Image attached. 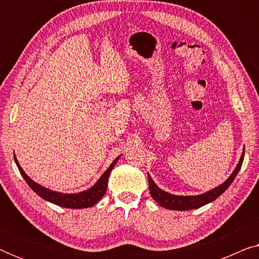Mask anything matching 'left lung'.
Listing matches in <instances>:
<instances>
[{"label":"left lung","mask_w":259,"mask_h":259,"mask_svg":"<svg viewBox=\"0 0 259 259\" xmlns=\"http://www.w3.org/2000/svg\"><path fill=\"white\" fill-rule=\"evenodd\" d=\"M244 160V151L242 157L239 159L238 165L235 168V171L232 172V175L229 177V179L224 182V184L219 185L215 189L208 191V192L200 194V196H175V194H169L165 191L159 189V187L155 185L153 180L148 175V184H150V193L153 199L157 201L159 205L164 206L165 208H168V210H178V211H186V210H193V208H198L200 206H204L211 201L221 196L222 193H224L226 190L229 189V186L231 185L233 180H235L236 176L238 175L240 167H242Z\"/></svg>","instance_id":"left-lung-1"}]
</instances>
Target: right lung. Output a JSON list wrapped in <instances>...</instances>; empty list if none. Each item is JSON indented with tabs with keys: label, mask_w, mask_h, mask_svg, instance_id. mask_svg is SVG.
I'll list each match as a JSON object with an SVG mask.
<instances>
[{
	"label": "right lung",
	"mask_w": 259,
	"mask_h": 259,
	"mask_svg": "<svg viewBox=\"0 0 259 259\" xmlns=\"http://www.w3.org/2000/svg\"><path fill=\"white\" fill-rule=\"evenodd\" d=\"M118 157L114 161L112 162L111 166L106 169V172L101 176V178L98 180L97 184L93 187H91L90 190L83 191V192L80 193H74V194H66V193H59L54 192V191L46 189V187L38 185L35 182H33L29 177H28L21 166L17 161V159L14 154V160H15L17 167H19V171L22 177L26 180V183L29 185L31 190L34 191L35 193L38 194L41 198H44L45 200L51 201V203L59 205V206L62 207H68V208H83V207H91L98 203L99 200L104 197L106 193V190H107V183H108V177L111 175L113 167H114L116 161L119 160Z\"/></svg>",
	"instance_id": "add662e5"
}]
</instances>
